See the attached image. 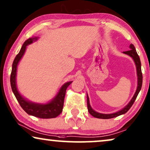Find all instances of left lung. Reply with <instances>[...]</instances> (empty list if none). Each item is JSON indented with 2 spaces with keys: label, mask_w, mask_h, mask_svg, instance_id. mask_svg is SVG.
<instances>
[{
  "label": "left lung",
  "mask_w": 150,
  "mask_h": 150,
  "mask_svg": "<svg viewBox=\"0 0 150 150\" xmlns=\"http://www.w3.org/2000/svg\"><path fill=\"white\" fill-rule=\"evenodd\" d=\"M129 48H130V50L127 51H124L123 53L125 54H127L129 55V56L132 57L136 67H137V77H138V85H137V91H136L133 97L132 98L131 101H129L128 104H127L125 108H123L122 110H119L117 112L112 113V114H102V113H99L97 112L94 110L92 108L91 105H90L89 102V98L88 96L87 95V106H88V110L89 113L91 114L92 116H93L95 118L98 119H111L114 118V117H117L119 115H123V114L126 113L127 111L129 110V108L132 107V105H133L135 99H137L138 95H139V92H140L141 87H142V83H143V75H142V72H141V60L140 58H139V56L138 55L137 51H136V49L132 44H131L129 45Z\"/></svg>",
  "instance_id": "1"
}]
</instances>
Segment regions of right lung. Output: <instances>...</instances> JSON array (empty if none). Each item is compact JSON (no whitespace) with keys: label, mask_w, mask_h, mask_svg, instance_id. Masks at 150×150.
Listing matches in <instances>:
<instances>
[{"label":"right lung","mask_w":150,"mask_h":150,"mask_svg":"<svg viewBox=\"0 0 150 150\" xmlns=\"http://www.w3.org/2000/svg\"><path fill=\"white\" fill-rule=\"evenodd\" d=\"M38 39V37L30 38L24 42L23 45L22 46L21 51H20L18 54L16 56L14 60H13L11 76H10V83H11V89H12L16 98L18 101L22 108L28 115L34 116V117L41 119L55 118L62 112L66 91H67V87L73 82V81H69V82L65 83L64 84L62 85V86L60 88L59 92L54 98L52 99L51 101H49V103H44V104H42V103H33L27 100L20 94L17 89L16 80V79L18 64L20 60H21L24 53H25L27 46L33 43V42L36 41Z\"/></svg>","instance_id":"1"}]
</instances>
